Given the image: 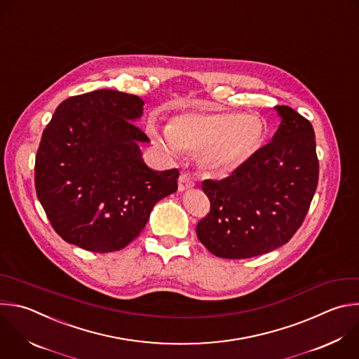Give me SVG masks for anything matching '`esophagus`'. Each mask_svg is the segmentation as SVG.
I'll list each match as a JSON object with an SVG mask.
<instances>
[{
  "instance_id": "34e87169",
  "label": "esophagus",
  "mask_w": 359,
  "mask_h": 359,
  "mask_svg": "<svg viewBox=\"0 0 359 359\" xmlns=\"http://www.w3.org/2000/svg\"><path fill=\"white\" fill-rule=\"evenodd\" d=\"M194 184H196V182H194V179L190 175H187V173H182L180 175V177H179V190L180 191L191 189Z\"/></svg>"
}]
</instances>
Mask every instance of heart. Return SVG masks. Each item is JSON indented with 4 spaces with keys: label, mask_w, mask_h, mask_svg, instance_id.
Wrapping results in <instances>:
<instances>
[{
    "label": "heart",
    "mask_w": 359,
    "mask_h": 359,
    "mask_svg": "<svg viewBox=\"0 0 359 359\" xmlns=\"http://www.w3.org/2000/svg\"><path fill=\"white\" fill-rule=\"evenodd\" d=\"M168 147L201 152L204 166L226 173L252 159L262 148L266 127L262 119L238 111L184 112L166 130Z\"/></svg>",
    "instance_id": "heart-1"
}]
</instances>
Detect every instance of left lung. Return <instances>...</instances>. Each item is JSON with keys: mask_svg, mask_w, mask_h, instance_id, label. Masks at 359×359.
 I'll return each mask as SVG.
<instances>
[{"mask_svg": "<svg viewBox=\"0 0 359 359\" xmlns=\"http://www.w3.org/2000/svg\"><path fill=\"white\" fill-rule=\"evenodd\" d=\"M276 111L282 123L272 142L228 177L201 183L210 211L196 232L215 257L245 259L285 245L310 208L318 183L313 126L287 105Z\"/></svg>", "mask_w": 359, "mask_h": 359, "instance_id": "1", "label": "left lung"}]
</instances>
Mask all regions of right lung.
Instances as JSON below:
<instances>
[{"mask_svg":"<svg viewBox=\"0 0 359 359\" xmlns=\"http://www.w3.org/2000/svg\"><path fill=\"white\" fill-rule=\"evenodd\" d=\"M144 101L116 90L66 98L43 130L35 158L36 196L53 229L91 252L126 248L154 205L177 190L179 170L149 169L148 135L133 121Z\"/></svg>","mask_w":359,"mask_h":359,"instance_id":"1","label":"right lung"}]
</instances>
